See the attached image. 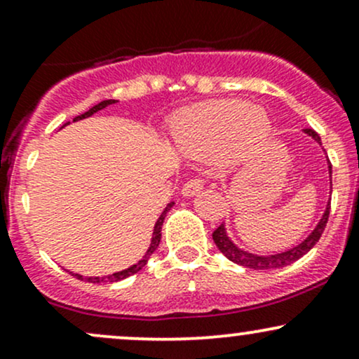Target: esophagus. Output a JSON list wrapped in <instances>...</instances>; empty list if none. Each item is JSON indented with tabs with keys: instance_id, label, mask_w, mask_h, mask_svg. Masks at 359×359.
<instances>
[{
	"instance_id": "1",
	"label": "esophagus",
	"mask_w": 359,
	"mask_h": 359,
	"mask_svg": "<svg viewBox=\"0 0 359 359\" xmlns=\"http://www.w3.org/2000/svg\"><path fill=\"white\" fill-rule=\"evenodd\" d=\"M201 189H203V180L191 179L184 184L182 194L184 196H196L197 192H201Z\"/></svg>"
}]
</instances>
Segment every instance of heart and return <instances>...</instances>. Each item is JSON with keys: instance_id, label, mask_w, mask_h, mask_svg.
Wrapping results in <instances>:
<instances>
[{"instance_id": "b5f03b06", "label": "heart", "mask_w": 359, "mask_h": 359, "mask_svg": "<svg viewBox=\"0 0 359 359\" xmlns=\"http://www.w3.org/2000/svg\"><path fill=\"white\" fill-rule=\"evenodd\" d=\"M271 121L266 111L243 101H209L189 106L172 119L170 133L180 148L194 154L221 150L226 163L253 155L266 142Z\"/></svg>"}]
</instances>
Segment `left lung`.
Masks as SVG:
<instances>
[{"label": "left lung", "mask_w": 359, "mask_h": 359, "mask_svg": "<svg viewBox=\"0 0 359 359\" xmlns=\"http://www.w3.org/2000/svg\"><path fill=\"white\" fill-rule=\"evenodd\" d=\"M304 131H306L309 137L314 138L316 142L319 143V145H323V142H320V137L316 133L314 130H304ZM327 163H329V179H332V177H331L332 165H331V162H329V160H327ZM329 209H331V199H329L327 205H325V211L323 214V217H320V221L317 222V226L314 229H312V233L309 234L306 240L300 243V245L294 246V248L282 251V253L255 255V253H248V251L238 248V246L234 245L231 240H229L228 233H226L224 224H221L219 228L214 229L212 240H214V243H216L217 250H219L221 253L224 255V257L228 259H231V262L238 263V265L248 266V269H253V270L283 269V266L292 265L294 262H297L299 258H302L304 255L309 253V251L314 248L316 243L319 241L320 236H323L325 224H327Z\"/></svg>", "instance_id": "8db88e82"}]
</instances>
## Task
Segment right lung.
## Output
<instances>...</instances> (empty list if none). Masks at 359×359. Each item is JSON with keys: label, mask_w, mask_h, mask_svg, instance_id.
<instances>
[{"label": "right lung", "mask_w": 359, "mask_h": 359, "mask_svg": "<svg viewBox=\"0 0 359 359\" xmlns=\"http://www.w3.org/2000/svg\"><path fill=\"white\" fill-rule=\"evenodd\" d=\"M114 102H116V100H106V101L97 102L96 106H93V108H90L89 111H86L84 114H79V116L74 118V121H79V119H84V118L93 116L94 113H97V111L104 109L106 106L114 104ZM67 125H69V121L65 123L64 126H67ZM64 126H62V128H64ZM172 205H174V203H168L167 208L163 209V212L160 214L158 219H156L155 228H154V234H151V243H150V246H148L147 253L143 255V258L138 259V263H135V265H131L130 269L121 270V271H116V273H113V275H104V277H82V275H79V273H72V271H71V275H74V277H76L77 280H84V282H90V283H111V282H119V280H123V278L130 277V275L137 273V271H140V270L143 269V266L147 265V262H148V259H150L151 255H154V251H155L156 248H158L160 238H162V224H163V219H165L167 212L170 211Z\"/></svg>", "instance_id": "obj_1"}]
</instances>
